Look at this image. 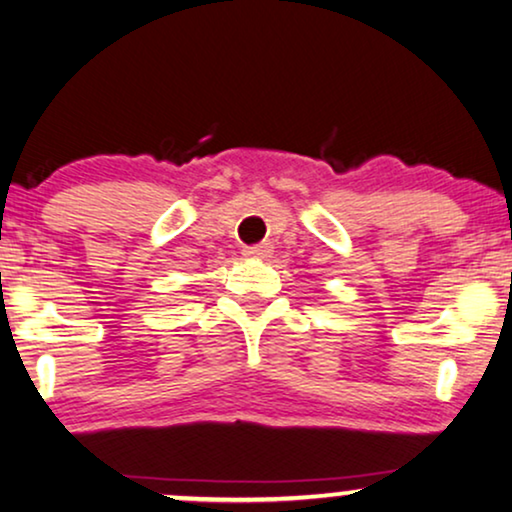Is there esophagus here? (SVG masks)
Segmentation results:
<instances>
[{
  "label": "esophagus",
  "mask_w": 512,
  "mask_h": 512,
  "mask_svg": "<svg viewBox=\"0 0 512 512\" xmlns=\"http://www.w3.org/2000/svg\"><path fill=\"white\" fill-rule=\"evenodd\" d=\"M270 246L268 244H256V246H246L244 256L246 258H268L270 256Z\"/></svg>",
  "instance_id": "1"
}]
</instances>
